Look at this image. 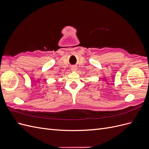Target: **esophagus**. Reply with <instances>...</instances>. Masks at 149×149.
Wrapping results in <instances>:
<instances>
[{
    "instance_id": "34e87169",
    "label": "esophagus",
    "mask_w": 149,
    "mask_h": 149,
    "mask_svg": "<svg viewBox=\"0 0 149 149\" xmlns=\"http://www.w3.org/2000/svg\"><path fill=\"white\" fill-rule=\"evenodd\" d=\"M71 70L73 71H76V70H77V67L75 66H73L71 67Z\"/></svg>"
}]
</instances>
